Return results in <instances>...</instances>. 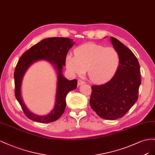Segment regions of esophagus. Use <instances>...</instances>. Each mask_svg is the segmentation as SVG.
Returning a JSON list of instances; mask_svg holds the SVG:
<instances>
[{"label":"esophagus","instance_id":"34e87169","mask_svg":"<svg viewBox=\"0 0 155 155\" xmlns=\"http://www.w3.org/2000/svg\"><path fill=\"white\" fill-rule=\"evenodd\" d=\"M85 84V82L84 81L81 80V79L78 80V86H81L82 84Z\"/></svg>","mask_w":155,"mask_h":155}]
</instances>
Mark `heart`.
Returning a JSON list of instances; mask_svg holds the SVG:
<instances>
[{
	"mask_svg": "<svg viewBox=\"0 0 155 155\" xmlns=\"http://www.w3.org/2000/svg\"><path fill=\"white\" fill-rule=\"evenodd\" d=\"M74 57L66 58V66L71 72L81 75L87 70L93 82H103L111 78L119 64V56L116 48L104 47L95 43H87L77 48Z\"/></svg>",
	"mask_w": 155,
	"mask_h": 155,
	"instance_id": "b5f03b06",
	"label": "heart"
}]
</instances>
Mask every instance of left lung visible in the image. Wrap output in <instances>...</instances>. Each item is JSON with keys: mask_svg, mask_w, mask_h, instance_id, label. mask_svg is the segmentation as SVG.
<instances>
[{"mask_svg": "<svg viewBox=\"0 0 155 155\" xmlns=\"http://www.w3.org/2000/svg\"><path fill=\"white\" fill-rule=\"evenodd\" d=\"M110 38L119 54V64L110 81L91 86L90 104L99 117L114 120L124 116L138 100L141 76L133 52L116 38Z\"/></svg>", "mask_w": 155, "mask_h": 155, "instance_id": "obj_1", "label": "left lung"}]
</instances>
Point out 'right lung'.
Listing matches in <instances>:
<instances>
[{
  "label": "right lung",
  "mask_w": 155,
  "mask_h": 155,
  "mask_svg": "<svg viewBox=\"0 0 155 155\" xmlns=\"http://www.w3.org/2000/svg\"><path fill=\"white\" fill-rule=\"evenodd\" d=\"M73 40L67 38H49L30 47L25 52L17 64L14 72L15 95L26 116L39 123H51L58 119L64 112L66 107L65 98L68 92L77 88V81H69L62 74L63 66L70 48L74 45ZM47 60L54 65L57 71L58 81L55 107L46 116L39 117L31 113L26 108L21 97V80L26 70L34 62L38 60Z\"/></svg>",
  "instance_id": "add662e5"
}]
</instances>
